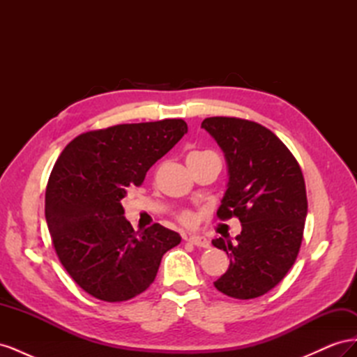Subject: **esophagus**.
<instances>
[{"label":"esophagus","mask_w":357,"mask_h":357,"mask_svg":"<svg viewBox=\"0 0 357 357\" xmlns=\"http://www.w3.org/2000/svg\"><path fill=\"white\" fill-rule=\"evenodd\" d=\"M188 241L192 243L193 245H197V247H204V248L210 247V241L205 238V236H202V235H190L189 238H188Z\"/></svg>","instance_id":"34e87169"}]
</instances>
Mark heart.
Wrapping results in <instances>:
<instances>
[{
	"mask_svg": "<svg viewBox=\"0 0 357 357\" xmlns=\"http://www.w3.org/2000/svg\"><path fill=\"white\" fill-rule=\"evenodd\" d=\"M193 153H204V152H193ZM180 220L185 223V225H190L193 218H192V214L189 211H185V213L180 214Z\"/></svg>",
	"mask_w": 357,
	"mask_h": 357,
	"instance_id": "obj_1",
	"label": "heart"
}]
</instances>
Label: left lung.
<instances>
[{
  "instance_id": "8db88e82",
  "label": "left lung",
  "mask_w": 357,
  "mask_h": 357,
  "mask_svg": "<svg viewBox=\"0 0 357 357\" xmlns=\"http://www.w3.org/2000/svg\"><path fill=\"white\" fill-rule=\"evenodd\" d=\"M223 150L228 189L219 219L232 215L241 234L215 238L229 268L214 286L235 299H253L275 287L295 264L304 235L307 192L301 167L274 132L236 117H207L201 123Z\"/></svg>"
}]
</instances>
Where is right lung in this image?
<instances>
[{"label":"right lung","instance_id":"obj_1","mask_svg":"<svg viewBox=\"0 0 357 357\" xmlns=\"http://www.w3.org/2000/svg\"><path fill=\"white\" fill-rule=\"evenodd\" d=\"M188 132L181 119L116 125L74 138L52 169L46 222L62 266L96 299H131L153 283L181 236L155 223L135 232L122 199Z\"/></svg>","mask_w":357,"mask_h":357}]
</instances>
